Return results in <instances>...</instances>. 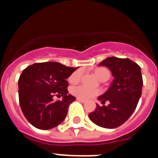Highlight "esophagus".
Listing matches in <instances>:
<instances>
[{
    "instance_id": "1",
    "label": "esophagus",
    "mask_w": 158,
    "mask_h": 158,
    "mask_svg": "<svg viewBox=\"0 0 158 158\" xmlns=\"http://www.w3.org/2000/svg\"><path fill=\"white\" fill-rule=\"evenodd\" d=\"M77 100L78 101L81 102V103H85V102H86L85 100H83V99H81V98H79V97H77Z\"/></svg>"
}]
</instances>
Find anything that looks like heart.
I'll return each mask as SVG.
<instances>
[{
    "instance_id": "obj_1",
    "label": "heart",
    "mask_w": 158,
    "mask_h": 158,
    "mask_svg": "<svg viewBox=\"0 0 158 158\" xmlns=\"http://www.w3.org/2000/svg\"><path fill=\"white\" fill-rule=\"evenodd\" d=\"M94 73L96 76L101 81L108 80L110 77L109 70L104 67L96 68L94 70ZM82 75H83V70L81 69H77L69 76V81L71 84L78 83L81 79ZM71 93L73 95L77 96L79 98L83 99V100H89L100 94V90L98 89H92V88L81 85L73 86L71 89Z\"/></svg>"
}]
</instances>
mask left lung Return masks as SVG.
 Returning a JSON list of instances; mask_svg holds the SVG:
<instances>
[{
  "instance_id": "obj_1",
  "label": "left lung",
  "mask_w": 158,
  "mask_h": 158,
  "mask_svg": "<svg viewBox=\"0 0 158 158\" xmlns=\"http://www.w3.org/2000/svg\"><path fill=\"white\" fill-rule=\"evenodd\" d=\"M99 65H105L115 79L107 92L99 96L103 104L96 105L89 115L93 123L101 127L116 128L127 120L136 108L143 85L141 67L129 58L110 57Z\"/></svg>"
}]
</instances>
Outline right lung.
<instances>
[{
  "label": "right lung",
  "instance_id": "1",
  "mask_svg": "<svg viewBox=\"0 0 158 158\" xmlns=\"http://www.w3.org/2000/svg\"><path fill=\"white\" fill-rule=\"evenodd\" d=\"M76 69L55 62L35 63L23 69L18 81L19 101L32 126L48 130L65 119L69 105L76 100L68 94L66 79ZM55 95L64 99L54 102Z\"/></svg>",
  "mask_w": 158,
  "mask_h": 158
}]
</instances>
